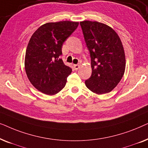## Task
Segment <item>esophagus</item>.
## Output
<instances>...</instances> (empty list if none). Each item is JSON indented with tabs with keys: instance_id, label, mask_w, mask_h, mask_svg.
<instances>
[{
	"instance_id": "esophagus-1",
	"label": "esophagus",
	"mask_w": 148,
	"mask_h": 148,
	"mask_svg": "<svg viewBox=\"0 0 148 148\" xmlns=\"http://www.w3.org/2000/svg\"><path fill=\"white\" fill-rule=\"evenodd\" d=\"M73 67L75 69V70H78L79 68L80 67V65L79 64H74Z\"/></svg>"
}]
</instances>
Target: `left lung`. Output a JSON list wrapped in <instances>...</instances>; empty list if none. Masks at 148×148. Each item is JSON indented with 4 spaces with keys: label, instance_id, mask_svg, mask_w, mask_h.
Here are the masks:
<instances>
[{
    "label": "left lung",
    "instance_id": "left-lung-1",
    "mask_svg": "<svg viewBox=\"0 0 148 148\" xmlns=\"http://www.w3.org/2000/svg\"><path fill=\"white\" fill-rule=\"evenodd\" d=\"M80 25L91 56L92 75L85 82L86 86L96 94H106L124 75L126 59L122 42L106 24L84 21Z\"/></svg>",
    "mask_w": 148,
    "mask_h": 148
}]
</instances>
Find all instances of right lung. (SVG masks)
Masks as SVG:
<instances>
[{"label":"right lung","mask_w":148,"mask_h":148,"mask_svg":"<svg viewBox=\"0 0 148 148\" xmlns=\"http://www.w3.org/2000/svg\"><path fill=\"white\" fill-rule=\"evenodd\" d=\"M79 22H49L33 34L27 46L25 70L34 88L44 94H56L65 86L72 69L64 64L63 42L78 27Z\"/></svg>","instance_id":"obj_1"}]
</instances>
